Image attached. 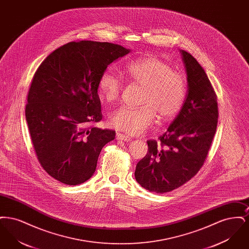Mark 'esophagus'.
I'll return each instance as SVG.
<instances>
[{"instance_id": "34e87169", "label": "esophagus", "mask_w": 249, "mask_h": 249, "mask_svg": "<svg viewBox=\"0 0 249 249\" xmlns=\"http://www.w3.org/2000/svg\"><path fill=\"white\" fill-rule=\"evenodd\" d=\"M130 137L127 136V135H124L120 132L117 133V140H119V141H130Z\"/></svg>"}]
</instances>
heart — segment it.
Segmentation results:
<instances>
[{"instance_id":"b5f03b06","label":"heart","mask_w":249,"mask_h":249,"mask_svg":"<svg viewBox=\"0 0 249 249\" xmlns=\"http://www.w3.org/2000/svg\"><path fill=\"white\" fill-rule=\"evenodd\" d=\"M126 72L133 82L143 88L140 100L142 107H119L110 117L111 126L130 135H138L154 123L156 116L160 122H168L178 115L187 93L182 74L154 56L131 60L126 66ZM98 89L108 103L119 98L122 83L113 68L102 72Z\"/></svg>"}]
</instances>
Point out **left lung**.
<instances>
[{
  "label": "left lung",
  "mask_w": 249,
  "mask_h": 249,
  "mask_svg": "<svg viewBox=\"0 0 249 249\" xmlns=\"http://www.w3.org/2000/svg\"><path fill=\"white\" fill-rule=\"evenodd\" d=\"M188 91L178 117L159 140H148V151L137 163L135 179L156 193L176 190L196 176L203 165L217 126V98L196 59L181 50Z\"/></svg>",
  "instance_id": "1"
}]
</instances>
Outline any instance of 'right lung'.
<instances>
[{
    "label": "right lung",
    "mask_w": 249,
    "mask_h": 249,
    "mask_svg": "<svg viewBox=\"0 0 249 249\" xmlns=\"http://www.w3.org/2000/svg\"><path fill=\"white\" fill-rule=\"evenodd\" d=\"M130 49L112 43L70 42L49 54L35 73L25 116L38 161L50 177L75 186L92 177L116 131L102 120L98 81Z\"/></svg>",
    "instance_id": "add662e5"
}]
</instances>
